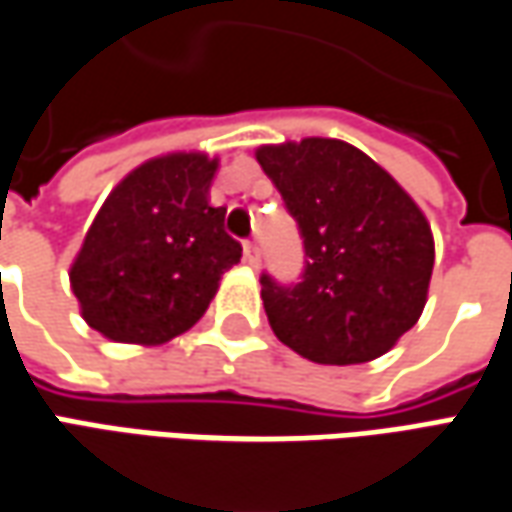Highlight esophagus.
I'll return each mask as SVG.
<instances>
[{
  "label": "esophagus",
  "instance_id": "esophagus-1",
  "mask_svg": "<svg viewBox=\"0 0 512 512\" xmlns=\"http://www.w3.org/2000/svg\"><path fill=\"white\" fill-rule=\"evenodd\" d=\"M245 262L250 267H259V262H262V250H259L256 242H245Z\"/></svg>",
  "mask_w": 512,
  "mask_h": 512
}]
</instances>
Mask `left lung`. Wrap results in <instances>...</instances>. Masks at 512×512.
<instances>
[{"label":"left lung","instance_id":"1","mask_svg":"<svg viewBox=\"0 0 512 512\" xmlns=\"http://www.w3.org/2000/svg\"><path fill=\"white\" fill-rule=\"evenodd\" d=\"M303 236L306 267L284 287L262 276L270 329L320 365L387 354L426 306L435 239L424 211L370 155L340 139L256 150Z\"/></svg>","mask_w":512,"mask_h":512}]
</instances>
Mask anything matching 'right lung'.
I'll return each instance as SVG.
<instances>
[{
    "instance_id": "obj_1",
    "label": "right lung",
    "mask_w": 512,
    "mask_h": 512,
    "mask_svg": "<svg viewBox=\"0 0 512 512\" xmlns=\"http://www.w3.org/2000/svg\"><path fill=\"white\" fill-rule=\"evenodd\" d=\"M217 158L169 153L116 183L69 270L91 329L116 343L161 345L209 309L242 245L209 203Z\"/></svg>"
}]
</instances>
